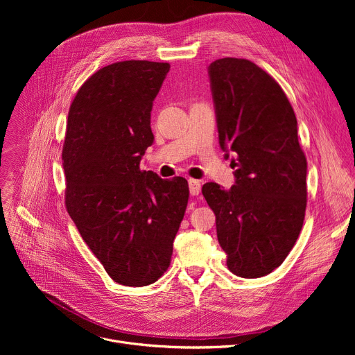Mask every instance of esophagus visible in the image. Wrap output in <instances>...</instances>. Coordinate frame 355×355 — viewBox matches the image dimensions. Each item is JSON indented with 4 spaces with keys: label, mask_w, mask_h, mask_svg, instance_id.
<instances>
[{
    "label": "esophagus",
    "mask_w": 355,
    "mask_h": 355,
    "mask_svg": "<svg viewBox=\"0 0 355 355\" xmlns=\"http://www.w3.org/2000/svg\"><path fill=\"white\" fill-rule=\"evenodd\" d=\"M189 187H190V193L191 196H198L201 191V182L198 180L190 178L189 180Z\"/></svg>",
    "instance_id": "1"
}]
</instances>
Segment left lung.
Wrapping results in <instances>:
<instances>
[{
    "label": "left lung",
    "mask_w": 355,
    "mask_h": 355,
    "mask_svg": "<svg viewBox=\"0 0 355 355\" xmlns=\"http://www.w3.org/2000/svg\"><path fill=\"white\" fill-rule=\"evenodd\" d=\"M218 142L232 154L234 185H202L216 214L227 268L260 277L281 266L301 233L306 209V158L295 112L279 83L250 60L209 66Z\"/></svg>",
    "instance_id": "obj_1"
}]
</instances>
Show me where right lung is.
<instances>
[{
    "label": "right lung",
    "mask_w": 355,
    "mask_h": 355,
    "mask_svg": "<svg viewBox=\"0 0 355 355\" xmlns=\"http://www.w3.org/2000/svg\"><path fill=\"white\" fill-rule=\"evenodd\" d=\"M170 64L126 60L98 70L74 96L63 145L66 209L106 273L151 285L171 263L189 202L182 177L139 168L154 142L153 102Z\"/></svg>",
    "instance_id": "add662e5"
}]
</instances>
